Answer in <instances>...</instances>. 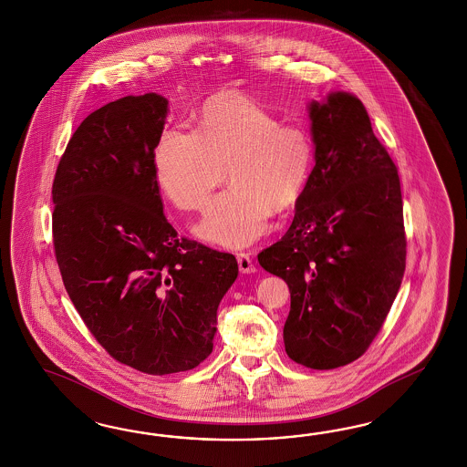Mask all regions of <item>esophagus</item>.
Masks as SVG:
<instances>
[{"label": "esophagus", "mask_w": 467, "mask_h": 467, "mask_svg": "<svg viewBox=\"0 0 467 467\" xmlns=\"http://www.w3.org/2000/svg\"><path fill=\"white\" fill-rule=\"evenodd\" d=\"M238 267H240L241 274H254L256 270L248 254H238Z\"/></svg>", "instance_id": "1"}]
</instances>
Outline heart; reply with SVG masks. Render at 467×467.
I'll use <instances>...</instances> for the list:
<instances>
[{
	"mask_svg": "<svg viewBox=\"0 0 467 467\" xmlns=\"http://www.w3.org/2000/svg\"><path fill=\"white\" fill-rule=\"evenodd\" d=\"M310 133L283 121L241 94L209 100L197 133L168 130L154 152L156 180L182 211H203L213 190L231 186L197 226L202 240L248 246L269 229L272 213L291 211L310 180Z\"/></svg>",
	"mask_w": 467,
	"mask_h": 467,
	"instance_id": "obj_1",
	"label": "heart"
}]
</instances>
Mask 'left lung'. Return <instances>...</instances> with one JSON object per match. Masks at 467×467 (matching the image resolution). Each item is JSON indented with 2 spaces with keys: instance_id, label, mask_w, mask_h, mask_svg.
Segmentation results:
<instances>
[{
  "instance_id": "left-lung-1",
  "label": "left lung",
  "mask_w": 467,
  "mask_h": 467,
  "mask_svg": "<svg viewBox=\"0 0 467 467\" xmlns=\"http://www.w3.org/2000/svg\"><path fill=\"white\" fill-rule=\"evenodd\" d=\"M315 166L293 224L258 254L289 285L284 346L297 365L344 367L379 334L406 269L396 164L363 102L336 90L308 102Z\"/></svg>"
}]
</instances>
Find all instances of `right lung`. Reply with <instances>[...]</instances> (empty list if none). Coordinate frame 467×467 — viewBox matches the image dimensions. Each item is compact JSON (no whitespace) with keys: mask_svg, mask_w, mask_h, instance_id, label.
<instances>
[{"mask_svg":"<svg viewBox=\"0 0 467 467\" xmlns=\"http://www.w3.org/2000/svg\"><path fill=\"white\" fill-rule=\"evenodd\" d=\"M170 113L127 96L75 130L53 183V241L71 303L116 361L149 375L213 353L217 308L238 262L180 238L164 215L154 152Z\"/></svg>","mask_w":467,"mask_h":467,"instance_id":"add662e5","label":"right lung"}]
</instances>
